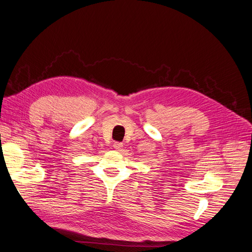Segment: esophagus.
Wrapping results in <instances>:
<instances>
[{
  "label": "esophagus",
  "mask_w": 252,
  "mask_h": 252,
  "mask_svg": "<svg viewBox=\"0 0 252 252\" xmlns=\"http://www.w3.org/2000/svg\"><path fill=\"white\" fill-rule=\"evenodd\" d=\"M122 147H123V144L121 142H114L113 143V149L115 151H121Z\"/></svg>",
  "instance_id": "1"
}]
</instances>
